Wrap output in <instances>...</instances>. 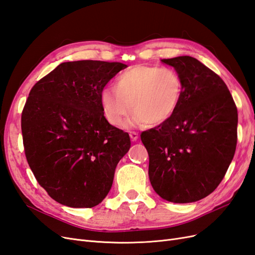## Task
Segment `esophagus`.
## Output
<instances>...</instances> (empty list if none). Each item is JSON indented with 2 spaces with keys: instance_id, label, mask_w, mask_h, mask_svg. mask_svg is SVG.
<instances>
[{
  "instance_id": "34e87169",
  "label": "esophagus",
  "mask_w": 255,
  "mask_h": 255,
  "mask_svg": "<svg viewBox=\"0 0 255 255\" xmlns=\"http://www.w3.org/2000/svg\"><path fill=\"white\" fill-rule=\"evenodd\" d=\"M129 137H130V139H132L133 141H136L138 139V134L136 132H130L129 133Z\"/></svg>"
}]
</instances>
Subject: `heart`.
<instances>
[{
  "instance_id": "1",
  "label": "heart",
  "mask_w": 255,
  "mask_h": 255,
  "mask_svg": "<svg viewBox=\"0 0 255 255\" xmlns=\"http://www.w3.org/2000/svg\"><path fill=\"white\" fill-rule=\"evenodd\" d=\"M182 88L181 76L173 69L138 65L119 74L115 88H104L100 103L104 118L114 127H121L132 110L133 126H153L170 118Z\"/></svg>"
}]
</instances>
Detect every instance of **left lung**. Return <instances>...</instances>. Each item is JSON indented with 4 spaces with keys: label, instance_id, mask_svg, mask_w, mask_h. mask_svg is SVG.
<instances>
[{
    "label": "left lung",
    "instance_id": "obj_1",
    "mask_svg": "<svg viewBox=\"0 0 255 255\" xmlns=\"http://www.w3.org/2000/svg\"><path fill=\"white\" fill-rule=\"evenodd\" d=\"M161 63L174 68L183 88L170 118L140 135L150 182L166 201L196 202L217 188L234 157L237 109L226 83L201 61L177 56Z\"/></svg>",
    "mask_w": 255,
    "mask_h": 255
}]
</instances>
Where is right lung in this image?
Instances as JSON below:
<instances>
[{"mask_svg": "<svg viewBox=\"0 0 255 255\" xmlns=\"http://www.w3.org/2000/svg\"><path fill=\"white\" fill-rule=\"evenodd\" d=\"M127 67L68 61L30 90L21 117L25 156L37 182L56 202L90 208L110 192L130 140L104 118L100 94Z\"/></svg>", "mask_w": 255, "mask_h": 255, "instance_id": "1", "label": "right lung"}]
</instances>
